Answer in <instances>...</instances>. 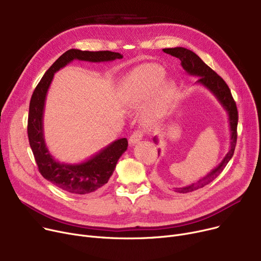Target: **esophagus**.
<instances>
[{
    "label": "esophagus",
    "mask_w": 261,
    "mask_h": 261,
    "mask_svg": "<svg viewBox=\"0 0 261 261\" xmlns=\"http://www.w3.org/2000/svg\"><path fill=\"white\" fill-rule=\"evenodd\" d=\"M143 136H144V133H143V131H141V130H138V131L133 132V133L131 134V136H130V139H129V144H130V145L138 144L139 142L142 141Z\"/></svg>",
    "instance_id": "esophagus-1"
}]
</instances>
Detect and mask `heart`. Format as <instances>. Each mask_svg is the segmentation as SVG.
<instances>
[{
    "mask_svg": "<svg viewBox=\"0 0 261 261\" xmlns=\"http://www.w3.org/2000/svg\"><path fill=\"white\" fill-rule=\"evenodd\" d=\"M166 72L154 63H146L134 67L132 71L122 77L119 93L122 101L127 106H138L147 100L162 85ZM173 90V85L167 81L163 84L159 91V100H165ZM159 115L158 108L149 109L146 113L148 120H154Z\"/></svg>",
    "mask_w": 261,
    "mask_h": 261,
    "instance_id": "b5f03b06",
    "label": "heart"
}]
</instances>
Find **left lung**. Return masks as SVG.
I'll return each instance as SVG.
<instances>
[{
    "label": "left lung",
    "instance_id": "1",
    "mask_svg": "<svg viewBox=\"0 0 261 261\" xmlns=\"http://www.w3.org/2000/svg\"><path fill=\"white\" fill-rule=\"evenodd\" d=\"M163 51L168 55H171L173 57L179 58L181 60L182 67L188 75L199 77L198 80L196 81V85H200V86H203L204 88H206L217 98L219 103H220L222 108L225 110L228 117V125H229V132H230V142H229L228 152L225 154L221 163H219L218 166H216L213 170H211L206 175L199 179V181L186 186L174 188L175 193L187 194V193H190V191L202 188L205 185L211 183L212 181H214L216 177L222 172V170L225 168L229 160L232 158V155H234L236 142H237L238 111H237L236 102L234 101V99H232V96L230 94V91L227 85L225 84V81L216 72H214L207 64H205L196 53H194L190 49H187L185 47L164 48ZM153 142L155 144L159 143L156 136L153 138ZM160 151L161 150H159V154H160Z\"/></svg>",
    "mask_w": 261,
    "mask_h": 261
}]
</instances>
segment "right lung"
Returning a JSON list of instances; mask_svg holds the SVG:
<instances>
[{
	"mask_svg": "<svg viewBox=\"0 0 261 261\" xmlns=\"http://www.w3.org/2000/svg\"><path fill=\"white\" fill-rule=\"evenodd\" d=\"M120 58H122V55L119 53L109 50L68 49L53 63L33 93L30 103L27 133L39 171L44 179L70 194H91L106 185L116 167L117 161L127 150L128 141L126 138L116 140L88 160L77 164L61 163L55 159L46 146L43 127L46 95L54 75L74 60L108 62Z\"/></svg>",
	"mask_w": 261,
	"mask_h": 261,
	"instance_id": "1",
	"label": "right lung"
}]
</instances>
